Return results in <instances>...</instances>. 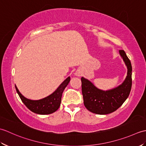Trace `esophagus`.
<instances>
[{"mask_svg":"<svg viewBox=\"0 0 146 146\" xmlns=\"http://www.w3.org/2000/svg\"><path fill=\"white\" fill-rule=\"evenodd\" d=\"M75 75H76V76H82V73H81V71H77L75 73Z\"/></svg>","mask_w":146,"mask_h":146,"instance_id":"obj_1","label":"esophagus"}]
</instances>
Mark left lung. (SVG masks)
<instances>
[{"label": "left lung", "instance_id": "left-lung-1", "mask_svg": "<svg viewBox=\"0 0 146 146\" xmlns=\"http://www.w3.org/2000/svg\"><path fill=\"white\" fill-rule=\"evenodd\" d=\"M119 53L127 68V75L117 87L104 91L83 77H82V90L83 103L91 112L99 115L110 113L117 110L128 98L132 87V65L123 50Z\"/></svg>", "mask_w": 146, "mask_h": 146}]
</instances>
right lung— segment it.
<instances>
[{"mask_svg": "<svg viewBox=\"0 0 146 146\" xmlns=\"http://www.w3.org/2000/svg\"><path fill=\"white\" fill-rule=\"evenodd\" d=\"M70 81V77L69 76L58 86V88L52 94L38 100H32L26 98L21 94L15 85V87L22 102L31 111L38 114L48 115L54 112L60 107L62 94Z\"/></svg>", "mask_w": 146, "mask_h": 146, "instance_id": "add662e5", "label": "right lung"}]
</instances>
